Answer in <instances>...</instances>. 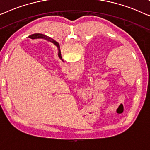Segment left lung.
I'll use <instances>...</instances> for the list:
<instances>
[{
    "mask_svg": "<svg viewBox=\"0 0 150 150\" xmlns=\"http://www.w3.org/2000/svg\"><path fill=\"white\" fill-rule=\"evenodd\" d=\"M59 53H60V52H59Z\"/></svg>",
    "mask_w": 150,
    "mask_h": 150,
    "instance_id": "obj_1",
    "label": "left lung"
}]
</instances>
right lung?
Masks as SVG:
<instances>
[{
	"label": "right lung",
	"mask_w": 150,
	"mask_h": 150,
	"mask_svg": "<svg viewBox=\"0 0 150 150\" xmlns=\"http://www.w3.org/2000/svg\"><path fill=\"white\" fill-rule=\"evenodd\" d=\"M30 38H32V39H35V38H45V39H46V40H48V41H50V42H52V43L54 44L55 45L57 46L58 49H59V44L57 42H56L55 40H54L53 39H51L50 38L47 37V36H46V35H43V34H41V33H35V34H33V35H30ZM59 48H60V46H59ZM59 52H60V49L59 50V57L60 59H61L62 60L61 54V52H60V53H59Z\"/></svg>",
	"instance_id": "right-lung-1"
}]
</instances>
